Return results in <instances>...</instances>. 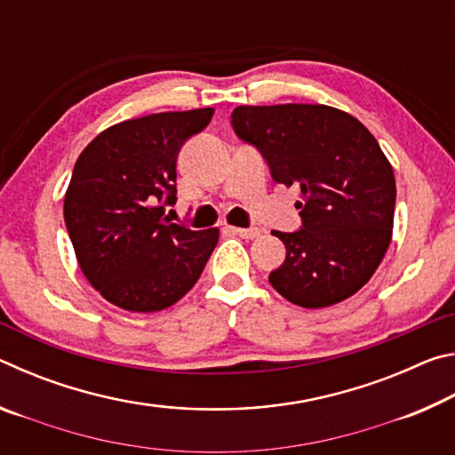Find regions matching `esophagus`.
<instances>
[{"mask_svg":"<svg viewBox=\"0 0 455 455\" xmlns=\"http://www.w3.org/2000/svg\"><path fill=\"white\" fill-rule=\"evenodd\" d=\"M230 230H233V233L241 238H255L260 235V228H257V227H251V228H235L233 227Z\"/></svg>","mask_w":455,"mask_h":455,"instance_id":"esophagus-1","label":"esophagus"}]
</instances>
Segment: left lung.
Listing matches in <instances>:
<instances>
[{
	"label": "left lung",
	"instance_id": "1",
	"mask_svg": "<svg viewBox=\"0 0 455 455\" xmlns=\"http://www.w3.org/2000/svg\"><path fill=\"white\" fill-rule=\"evenodd\" d=\"M235 134L255 146L275 182L299 184L301 228L279 233L284 263L268 275L276 292L305 309L355 295L391 243L395 176L373 134L323 104L238 106Z\"/></svg>",
	"mask_w": 455,
	"mask_h": 455
}]
</instances>
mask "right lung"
Segmentation results:
<instances>
[{
    "label": "right lung",
    "mask_w": 455,
    "mask_h": 455,
    "mask_svg": "<svg viewBox=\"0 0 455 455\" xmlns=\"http://www.w3.org/2000/svg\"><path fill=\"white\" fill-rule=\"evenodd\" d=\"M214 110L160 112L114 124L76 160L64 220L82 273L106 301L132 313L174 305L195 287L219 228L166 217L176 203V158Z\"/></svg>",
    "instance_id": "right-lung-1"
}]
</instances>
